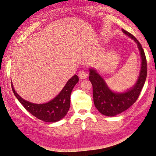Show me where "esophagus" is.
<instances>
[{
	"label": "esophagus",
	"instance_id": "1",
	"mask_svg": "<svg viewBox=\"0 0 156 156\" xmlns=\"http://www.w3.org/2000/svg\"><path fill=\"white\" fill-rule=\"evenodd\" d=\"M78 76H80V78H81V79H86V77H87L88 74L84 70H80L78 73Z\"/></svg>",
	"mask_w": 156,
	"mask_h": 156
}]
</instances>
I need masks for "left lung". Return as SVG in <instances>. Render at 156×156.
Wrapping results in <instances>:
<instances>
[{"mask_svg":"<svg viewBox=\"0 0 156 156\" xmlns=\"http://www.w3.org/2000/svg\"><path fill=\"white\" fill-rule=\"evenodd\" d=\"M122 30L137 44L142 57V67L139 79L135 85L128 91L122 93L112 92L101 76L93 69H90L88 78L93 85V95L95 106L100 113L107 116H116L126 111L136 102L144 85L147 75V58L142 45L131 33L124 29H122Z\"/></svg>","mask_w":156,"mask_h":156,"instance_id":"obj_1","label":"left lung"}]
</instances>
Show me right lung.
Listing matches in <instances>:
<instances>
[{"mask_svg": "<svg viewBox=\"0 0 156 156\" xmlns=\"http://www.w3.org/2000/svg\"><path fill=\"white\" fill-rule=\"evenodd\" d=\"M78 81V76L74 75L54 99L44 104H34L23 100L16 93L12 84V89L14 95L28 112L43 121L54 123L63 119L68 113L70 106L72 90Z\"/></svg>", "mask_w": 156, "mask_h": 156, "instance_id": "1", "label": "right lung"}]
</instances>
